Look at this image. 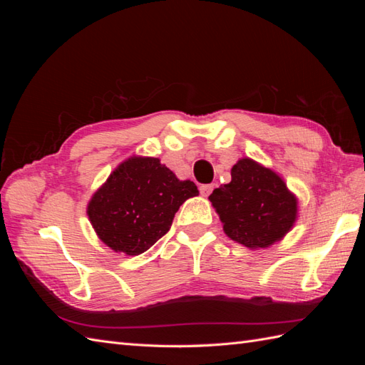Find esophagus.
<instances>
[{
  "mask_svg": "<svg viewBox=\"0 0 365 365\" xmlns=\"http://www.w3.org/2000/svg\"><path fill=\"white\" fill-rule=\"evenodd\" d=\"M213 189H215L213 184H202V185L200 187V192H201L202 196H208L210 193L213 192Z\"/></svg>",
  "mask_w": 365,
  "mask_h": 365,
  "instance_id": "obj_1",
  "label": "esophagus"
}]
</instances>
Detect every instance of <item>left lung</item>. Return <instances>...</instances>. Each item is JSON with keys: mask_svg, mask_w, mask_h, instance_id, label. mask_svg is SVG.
Returning a JSON list of instances; mask_svg holds the SVG:
<instances>
[{"mask_svg": "<svg viewBox=\"0 0 365 365\" xmlns=\"http://www.w3.org/2000/svg\"><path fill=\"white\" fill-rule=\"evenodd\" d=\"M228 237L248 248H267L292 228L297 200L271 169L250 158L231 169V181L208 196Z\"/></svg>", "mask_w": 365, "mask_h": 365, "instance_id": "8db88e82", "label": "left lung"}]
</instances>
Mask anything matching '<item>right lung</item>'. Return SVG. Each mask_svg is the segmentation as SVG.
Listing matches in <instances>:
<instances>
[{
	"label": "right lung",
	"instance_id": "right-lung-1",
	"mask_svg": "<svg viewBox=\"0 0 365 365\" xmlns=\"http://www.w3.org/2000/svg\"><path fill=\"white\" fill-rule=\"evenodd\" d=\"M193 181H180L158 158L121 163L88 204V216L105 244L138 256L161 239L180 205L197 196Z\"/></svg>",
	"mask_w": 365,
	"mask_h": 365
}]
</instances>
